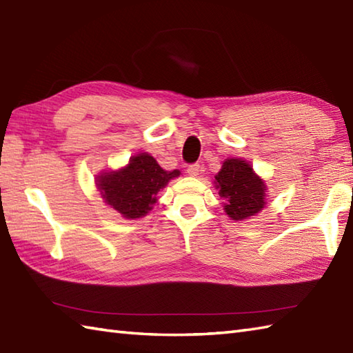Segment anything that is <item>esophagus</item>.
I'll return each mask as SVG.
<instances>
[{"mask_svg": "<svg viewBox=\"0 0 353 353\" xmlns=\"http://www.w3.org/2000/svg\"><path fill=\"white\" fill-rule=\"evenodd\" d=\"M186 172H188V174H190L191 177H196V176H199V172H200V165H199V163H192V165H190L188 170H186Z\"/></svg>", "mask_w": 353, "mask_h": 353, "instance_id": "34e87169", "label": "esophagus"}]
</instances>
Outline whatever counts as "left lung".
Masks as SVG:
<instances>
[{"mask_svg":"<svg viewBox=\"0 0 353 353\" xmlns=\"http://www.w3.org/2000/svg\"><path fill=\"white\" fill-rule=\"evenodd\" d=\"M214 183L224 200V212L232 220L249 219L265 206L267 185L244 159L229 157L224 161Z\"/></svg>","mask_w":353,"mask_h":353,"instance_id":"1","label":"left lung"}]
</instances>
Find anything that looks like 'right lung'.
<instances>
[{
    "mask_svg": "<svg viewBox=\"0 0 353 353\" xmlns=\"http://www.w3.org/2000/svg\"><path fill=\"white\" fill-rule=\"evenodd\" d=\"M181 171H165L148 153H139L130 157L124 168L104 171L97 176L99 188L104 203L121 214L124 219H141L152 211L157 201V192Z\"/></svg>",
    "mask_w": 353,
    "mask_h": 353,
    "instance_id": "obj_1",
    "label": "right lung"
}]
</instances>
